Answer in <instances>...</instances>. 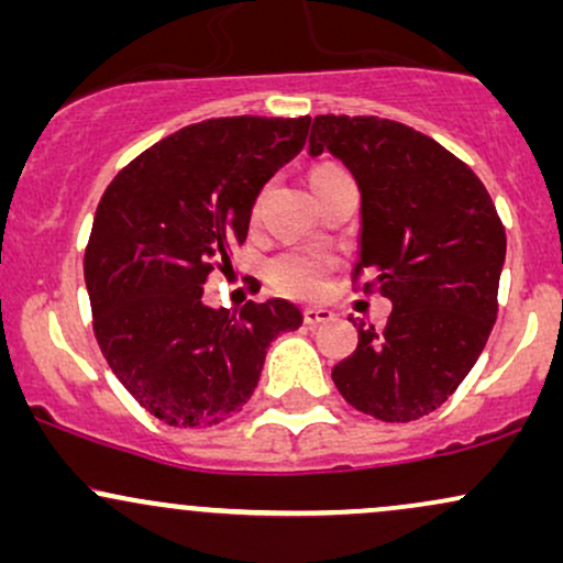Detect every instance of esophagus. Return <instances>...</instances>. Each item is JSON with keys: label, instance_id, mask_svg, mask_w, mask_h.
<instances>
[{"label": "esophagus", "instance_id": "obj_1", "mask_svg": "<svg viewBox=\"0 0 563 563\" xmlns=\"http://www.w3.org/2000/svg\"><path fill=\"white\" fill-rule=\"evenodd\" d=\"M335 318V314L331 312V309H307L303 312V322H307L309 328H318V325H325V322H331Z\"/></svg>", "mask_w": 563, "mask_h": 563}]
</instances>
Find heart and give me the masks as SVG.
Returning a JSON list of instances; mask_svg holds the SVG:
<instances>
[{"instance_id": "obj_1", "label": "heart", "mask_w": 563, "mask_h": 563, "mask_svg": "<svg viewBox=\"0 0 563 563\" xmlns=\"http://www.w3.org/2000/svg\"><path fill=\"white\" fill-rule=\"evenodd\" d=\"M333 172H341V169L331 164L318 166V169H312V174H309V179L318 183V179L328 177V174ZM267 273H269V280H273V286L280 288L283 294L309 299V296H318L322 290V283H325V262L312 254H283L277 256V260H273Z\"/></svg>"}]
</instances>
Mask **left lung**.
<instances>
[{
  "label": "left lung",
  "mask_w": 563,
  "mask_h": 563,
  "mask_svg": "<svg viewBox=\"0 0 563 563\" xmlns=\"http://www.w3.org/2000/svg\"><path fill=\"white\" fill-rule=\"evenodd\" d=\"M339 158L360 187L357 269L391 301L384 331L354 322L333 367L349 405L386 423L429 416L479 360L497 318L506 230L487 187L416 129L376 115H318L309 156Z\"/></svg>",
  "instance_id": "1"
}]
</instances>
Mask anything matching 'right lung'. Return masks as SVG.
Masks as SVG:
<instances>
[{
    "mask_svg": "<svg viewBox=\"0 0 563 563\" xmlns=\"http://www.w3.org/2000/svg\"><path fill=\"white\" fill-rule=\"evenodd\" d=\"M301 119H209L156 142L108 185L84 280L95 335L115 378L158 421L217 426L249 402L267 349L303 322L286 299L206 307L217 262L249 235L251 209L301 153Z\"/></svg>",
    "mask_w": 563,
    "mask_h": 563,
    "instance_id": "add662e5",
    "label": "right lung"
}]
</instances>
